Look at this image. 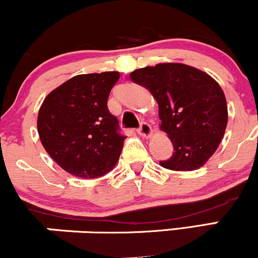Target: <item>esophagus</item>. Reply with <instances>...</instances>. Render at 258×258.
Wrapping results in <instances>:
<instances>
[{
  "instance_id": "1",
  "label": "esophagus",
  "mask_w": 258,
  "mask_h": 258,
  "mask_svg": "<svg viewBox=\"0 0 258 258\" xmlns=\"http://www.w3.org/2000/svg\"><path fill=\"white\" fill-rule=\"evenodd\" d=\"M138 133H139V135H141V136H143V137L149 138L150 136H152L153 130H152V127H150L149 123L142 122V123H141V127H139V128H138Z\"/></svg>"
}]
</instances>
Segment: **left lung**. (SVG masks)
<instances>
[{"mask_svg": "<svg viewBox=\"0 0 258 258\" xmlns=\"http://www.w3.org/2000/svg\"><path fill=\"white\" fill-rule=\"evenodd\" d=\"M130 78L156 99L160 128L172 142V156L160 165L173 171L204 166L220 146L228 122L227 100L217 81L180 63L142 68Z\"/></svg>", "mask_w": 258, "mask_h": 258, "instance_id": "8db88e82", "label": "left lung"}]
</instances>
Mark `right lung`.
Returning a JSON list of instances; mask_svg holds the SVG:
<instances>
[{"mask_svg": "<svg viewBox=\"0 0 258 258\" xmlns=\"http://www.w3.org/2000/svg\"><path fill=\"white\" fill-rule=\"evenodd\" d=\"M119 72L74 76L43 100L37 116L41 143L49 156L73 176L97 178L116 165L125 136L108 109Z\"/></svg>", "mask_w": 258, "mask_h": 258, "instance_id": "right-lung-1", "label": "right lung"}]
</instances>
